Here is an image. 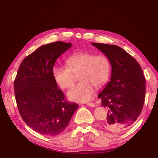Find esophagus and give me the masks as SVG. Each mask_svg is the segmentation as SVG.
Wrapping results in <instances>:
<instances>
[{"mask_svg": "<svg viewBox=\"0 0 158 158\" xmlns=\"http://www.w3.org/2000/svg\"><path fill=\"white\" fill-rule=\"evenodd\" d=\"M86 105L89 106H91V107H95V104L93 102H88Z\"/></svg>", "mask_w": 158, "mask_h": 158, "instance_id": "34e87169", "label": "esophagus"}]
</instances>
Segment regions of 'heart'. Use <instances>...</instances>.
Instances as JSON below:
<instances>
[{
	"label": "heart",
	"instance_id": "1",
	"mask_svg": "<svg viewBox=\"0 0 158 158\" xmlns=\"http://www.w3.org/2000/svg\"><path fill=\"white\" fill-rule=\"evenodd\" d=\"M67 66H56L53 77L60 88H70L75 81V75H79L81 82L73 86L67 93L69 100L75 102H86L94 94V87L100 88L108 80L110 63L106 56L87 52H79L66 60Z\"/></svg>",
	"mask_w": 158,
	"mask_h": 158
}]
</instances>
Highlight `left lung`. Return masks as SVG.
<instances>
[{
    "instance_id": "8db88e82",
    "label": "left lung",
    "mask_w": 158,
    "mask_h": 158,
    "mask_svg": "<svg viewBox=\"0 0 158 158\" xmlns=\"http://www.w3.org/2000/svg\"><path fill=\"white\" fill-rule=\"evenodd\" d=\"M110 60V81L98 97L108 109L102 126L110 132L127 130L138 118L145 97V77L138 62L114 45L92 43Z\"/></svg>"
}]
</instances>
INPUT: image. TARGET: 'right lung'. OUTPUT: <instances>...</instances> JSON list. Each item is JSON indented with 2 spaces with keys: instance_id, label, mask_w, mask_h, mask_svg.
Wrapping results in <instances>:
<instances>
[{
  "instance_id": "obj_1",
  "label": "right lung",
  "mask_w": 158,
  "mask_h": 158,
  "mask_svg": "<svg viewBox=\"0 0 158 158\" xmlns=\"http://www.w3.org/2000/svg\"><path fill=\"white\" fill-rule=\"evenodd\" d=\"M72 45L57 41L42 45L20 64L14 93L20 115L41 135H60L68 126L79 105L67 102L53 77L56 60Z\"/></svg>"
}]
</instances>
